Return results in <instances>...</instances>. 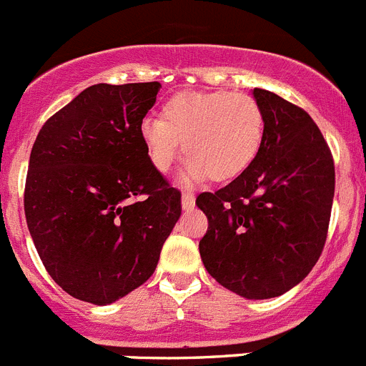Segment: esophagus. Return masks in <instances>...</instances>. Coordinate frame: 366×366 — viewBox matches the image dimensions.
Wrapping results in <instances>:
<instances>
[{"instance_id":"obj_1","label":"esophagus","mask_w":366,"mask_h":366,"mask_svg":"<svg viewBox=\"0 0 366 366\" xmlns=\"http://www.w3.org/2000/svg\"><path fill=\"white\" fill-rule=\"evenodd\" d=\"M195 207V195L193 193H182V209L189 212Z\"/></svg>"}]
</instances>
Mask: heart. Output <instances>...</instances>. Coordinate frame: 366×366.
Returning <instances> with one entry per match:
<instances>
[{
  "label": "heart",
  "mask_w": 366,
  "mask_h": 366,
  "mask_svg": "<svg viewBox=\"0 0 366 366\" xmlns=\"http://www.w3.org/2000/svg\"><path fill=\"white\" fill-rule=\"evenodd\" d=\"M264 126L262 107L249 94L182 91L164 102L160 118H144L138 131L159 173L169 171L182 142L187 159L180 182L189 186L242 175L261 151Z\"/></svg>",
  "instance_id": "b5f03b06"
}]
</instances>
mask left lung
<instances>
[{
  "instance_id": "obj_1",
  "label": "left lung",
  "mask_w": 366,
  "mask_h": 366,
  "mask_svg": "<svg viewBox=\"0 0 366 366\" xmlns=\"http://www.w3.org/2000/svg\"><path fill=\"white\" fill-rule=\"evenodd\" d=\"M264 142L252 166L215 193H200L207 232L204 268L244 299L282 295L310 273L322 252L334 200V160L310 114L266 89Z\"/></svg>"
}]
</instances>
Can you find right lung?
<instances>
[{
  "label": "right lung",
  "instance_id": "obj_1",
  "mask_svg": "<svg viewBox=\"0 0 366 366\" xmlns=\"http://www.w3.org/2000/svg\"><path fill=\"white\" fill-rule=\"evenodd\" d=\"M160 87L91 85L45 122L32 146L29 232L49 275L80 301L111 305L144 285L182 212L138 131Z\"/></svg>",
  "mask_w": 366,
  "mask_h": 366
}]
</instances>
